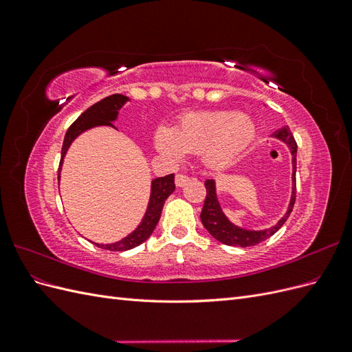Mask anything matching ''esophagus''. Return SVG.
<instances>
[{"instance_id":"esophagus-1","label":"esophagus","mask_w":352,"mask_h":352,"mask_svg":"<svg viewBox=\"0 0 352 352\" xmlns=\"http://www.w3.org/2000/svg\"><path fill=\"white\" fill-rule=\"evenodd\" d=\"M188 180H189V176H186L184 173H179V175H176L175 182H176V186L180 188V186H185L188 184Z\"/></svg>"}]
</instances>
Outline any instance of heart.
Segmentation results:
<instances>
[{
	"mask_svg": "<svg viewBox=\"0 0 352 352\" xmlns=\"http://www.w3.org/2000/svg\"><path fill=\"white\" fill-rule=\"evenodd\" d=\"M255 124L247 116L230 111L186 114L177 127H160L155 146L168 158L182 160L188 153L202 154L210 167L232 164L254 140Z\"/></svg>",
	"mask_w": 352,
	"mask_h": 352,
	"instance_id": "heart-1",
	"label": "heart"
}]
</instances>
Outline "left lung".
Masks as SVG:
<instances>
[{
    "instance_id": "obj_1",
    "label": "left lung",
    "mask_w": 352,
    "mask_h": 352,
    "mask_svg": "<svg viewBox=\"0 0 352 352\" xmlns=\"http://www.w3.org/2000/svg\"><path fill=\"white\" fill-rule=\"evenodd\" d=\"M273 136L278 138V140H280L282 142H285L287 146H289L291 154H292V197H291V202H289V207H287L286 214L270 229L247 230V229L238 228L225 216V212H223L219 204L214 179H207L204 184L207 189V195L204 201V207H202V211H201V221L202 225H204V228L210 232V235L221 243L232 245V247H252V245H257L265 239H269L272 235H274V233L283 226V223L291 214L295 204V197H296L295 173H296V148L298 146L294 140V135L287 126L280 127V129H278L273 133Z\"/></svg>"
}]
</instances>
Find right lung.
<instances>
[{"mask_svg": "<svg viewBox=\"0 0 352 352\" xmlns=\"http://www.w3.org/2000/svg\"><path fill=\"white\" fill-rule=\"evenodd\" d=\"M129 101V98L124 97L122 94H113L110 97H105L104 100L95 102L94 105L83 111L76 120L72 123V126L67 129L66 136H65V142H63L61 148V160H60V166H58V180H60V170L63 160H65V155L69 150L70 144L76 140V138L85 132L91 129V127L95 126H111L114 127L113 122L117 119V114H119V110L123 107V105ZM175 190V175H167L164 177H157L151 182V197L150 202H148V208L145 216L141 221V225L138 226L131 235H127L119 242L114 243H95L97 247L104 248V250H110V251H127L132 250L138 245H141L145 242L148 238L151 236V233L154 232L157 223L160 220V216H162V210L166 199L168 198L170 194H173Z\"/></svg>", "mask_w": 352, "mask_h": 352, "instance_id": "1", "label": "right lung"}]
</instances>
